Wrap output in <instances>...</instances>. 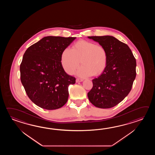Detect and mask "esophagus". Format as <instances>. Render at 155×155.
I'll return each mask as SVG.
<instances>
[{
    "label": "esophagus",
    "instance_id": "1",
    "mask_svg": "<svg viewBox=\"0 0 155 155\" xmlns=\"http://www.w3.org/2000/svg\"><path fill=\"white\" fill-rule=\"evenodd\" d=\"M83 79H76V82H82V81H83Z\"/></svg>",
    "mask_w": 155,
    "mask_h": 155
}]
</instances>
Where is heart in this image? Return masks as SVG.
<instances>
[{
    "label": "heart",
    "instance_id": "b5f03b06",
    "mask_svg": "<svg viewBox=\"0 0 155 155\" xmlns=\"http://www.w3.org/2000/svg\"><path fill=\"white\" fill-rule=\"evenodd\" d=\"M107 53L104 46L80 40L74 44L72 49L67 48L63 51L61 64L65 71L71 75L79 67L81 60L82 66L78 71V75L88 77L103 73L107 66Z\"/></svg>",
    "mask_w": 155,
    "mask_h": 155
}]
</instances>
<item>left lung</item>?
<instances>
[{"label": "left lung", "mask_w": 155, "mask_h": 155, "mask_svg": "<svg viewBox=\"0 0 155 155\" xmlns=\"http://www.w3.org/2000/svg\"><path fill=\"white\" fill-rule=\"evenodd\" d=\"M105 48L107 64L100 76L92 80L93 87L87 93L90 101L101 109L117 105L131 90L136 72V61L128 45L109 35L88 36Z\"/></svg>", "instance_id": "left-lung-1"}]
</instances>
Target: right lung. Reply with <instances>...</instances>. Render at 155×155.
Masks as SVG:
<instances>
[{
    "label": "right lung",
    "mask_w": 155,
    "mask_h": 155,
    "mask_svg": "<svg viewBox=\"0 0 155 155\" xmlns=\"http://www.w3.org/2000/svg\"><path fill=\"white\" fill-rule=\"evenodd\" d=\"M75 37L45 36L29 47L20 64V80L27 95L35 105L46 110L59 109L66 104L68 87L75 78L62 67L63 51Z\"/></svg>",
    "instance_id": "obj_1"
}]
</instances>
